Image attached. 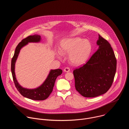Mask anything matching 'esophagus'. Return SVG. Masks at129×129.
I'll return each instance as SVG.
<instances>
[{
    "mask_svg": "<svg viewBox=\"0 0 129 129\" xmlns=\"http://www.w3.org/2000/svg\"><path fill=\"white\" fill-rule=\"evenodd\" d=\"M64 71L66 72H68L70 71V68L69 67H65L64 69Z\"/></svg>",
    "mask_w": 129,
    "mask_h": 129,
    "instance_id": "34e87169",
    "label": "esophagus"
}]
</instances>
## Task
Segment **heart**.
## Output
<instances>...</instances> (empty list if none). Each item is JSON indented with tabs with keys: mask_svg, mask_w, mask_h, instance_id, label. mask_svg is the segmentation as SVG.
Listing matches in <instances>:
<instances>
[{
	"mask_svg": "<svg viewBox=\"0 0 129 129\" xmlns=\"http://www.w3.org/2000/svg\"><path fill=\"white\" fill-rule=\"evenodd\" d=\"M92 49V45L89 40L80 37L64 39L59 47L60 52L62 54L69 53L68 59L75 65L85 63L90 56Z\"/></svg>",
	"mask_w": 129,
	"mask_h": 129,
	"instance_id": "heart-1",
	"label": "heart"
}]
</instances>
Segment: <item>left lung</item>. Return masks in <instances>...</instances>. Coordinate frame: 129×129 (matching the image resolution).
Segmentation results:
<instances>
[{
    "instance_id": "8db88e82",
    "label": "left lung",
    "mask_w": 129,
    "mask_h": 129,
    "mask_svg": "<svg viewBox=\"0 0 129 129\" xmlns=\"http://www.w3.org/2000/svg\"><path fill=\"white\" fill-rule=\"evenodd\" d=\"M99 48L83 66L73 71L75 87L82 96L102 95L111 87L116 70V59L110 44L99 35Z\"/></svg>"
}]
</instances>
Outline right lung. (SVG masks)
Wrapping results in <instances>:
<instances>
[{"label": "right lung", "mask_w": 129, "mask_h": 129, "mask_svg": "<svg viewBox=\"0 0 129 129\" xmlns=\"http://www.w3.org/2000/svg\"><path fill=\"white\" fill-rule=\"evenodd\" d=\"M40 40L41 36L37 35L29 36L23 39L16 47L11 62V71L13 81L17 89L24 97L36 101H43L49 96L52 91L56 79L62 73V70L60 69L51 70L44 82L40 86L36 89H28L23 88L18 83L15 73V65L21 48L29 42H39Z\"/></svg>", "instance_id": "right-lung-1"}]
</instances>
